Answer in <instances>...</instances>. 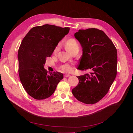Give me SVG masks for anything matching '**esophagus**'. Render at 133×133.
I'll list each match as a JSON object with an SVG mask.
<instances>
[{"label":"esophagus","instance_id":"obj_1","mask_svg":"<svg viewBox=\"0 0 133 133\" xmlns=\"http://www.w3.org/2000/svg\"><path fill=\"white\" fill-rule=\"evenodd\" d=\"M70 76V74H65V75H64V77H68V76Z\"/></svg>","mask_w":133,"mask_h":133}]
</instances>
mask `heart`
Wrapping results in <instances>:
<instances>
[{
    "label": "heart",
    "mask_w": 133,
    "mask_h": 133,
    "mask_svg": "<svg viewBox=\"0 0 133 133\" xmlns=\"http://www.w3.org/2000/svg\"><path fill=\"white\" fill-rule=\"evenodd\" d=\"M65 46L66 50L69 52H70V53L72 50L75 49V48H79V45L78 43L76 42V41L74 39H68V41L65 42ZM59 48H60V45L59 44V45H57L55 48L54 53H57L59 50ZM59 69L61 71L64 72V73H69L73 71V66L72 64H68V63L64 64L59 67Z\"/></svg>",
    "instance_id": "b5f03b06"
}]
</instances>
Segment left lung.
Masks as SVG:
<instances>
[{"instance_id":"obj_1","label":"left lung","mask_w":133,"mask_h":133,"mask_svg":"<svg viewBox=\"0 0 133 133\" xmlns=\"http://www.w3.org/2000/svg\"><path fill=\"white\" fill-rule=\"evenodd\" d=\"M74 36L83 48L78 69L91 72L77 76L79 83L72 93L84 104H95L108 93L116 78L117 51L105 33L98 29H80Z\"/></svg>"}]
</instances>
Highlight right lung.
Masks as SVG:
<instances>
[{
    "instance_id": "right-lung-1",
    "label": "right lung",
    "mask_w": 133,
    "mask_h": 133,
    "mask_svg": "<svg viewBox=\"0 0 133 133\" xmlns=\"http://www.w3.org/2000/svg\"><path fill=\"white\" fill-rule=\"evenodd\" d=\"M69 30L68 27L45 24L31 28L23 38L18 54L19 75L25 90L34 99L50 97L63 78L58 71L48 74L44 65Z\"/></svg>"
}]
</instances>
